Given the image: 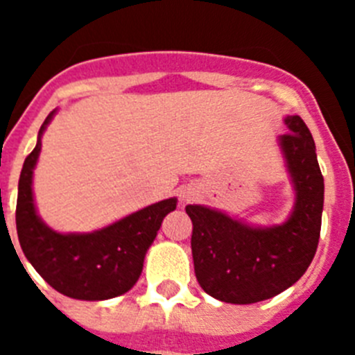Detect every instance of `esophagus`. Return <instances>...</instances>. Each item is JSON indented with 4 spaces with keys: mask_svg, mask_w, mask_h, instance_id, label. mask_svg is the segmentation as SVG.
Returning a JSON list of instances; mask_svg holds the SVG:
<instances>
[{
    "mask_svg": "<svg viewBox=\"0 0 355 355\" xmlns=\"http://www.w3.org/2000/svg\"><path fill=\"white\" fill-rule=\"evenodd\" d=\"M180 197L183 202H188V200H192L193 197H196V192H192V190H184V192H181Z\"/></svg>",
    "mask_w": 355,
    "mask_h": 355,
    "instance_id": "esophagus-1",
    "label": "esophagus"
}]
</instances>
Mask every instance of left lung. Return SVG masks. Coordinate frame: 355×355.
Segmentation results:
<instances>
[{
	"mask_svg": "<svg viewBox=\"0 0 355 355\" xmlns=\"http://www.w3.org/2000/svg\"><path fill=\"white\" fill-rule=\"evenodd\" d=\"M288 133L277 139L295 192L283 224L252 225L220 209L188 205L192 256L200 288L227 304H254L293 286L318 247L324 178L311 133L299 115L284 119Z\"/></svg>",
	"mask_w": 355,
	"mask_h": 355,
	"instance_id": "left-lung-1",
	"label": "left lung"
}]
</instances>
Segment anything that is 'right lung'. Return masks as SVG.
Returning a JSON list of instances; mask_svg holds the SVG:
<instances>
[{
  "label": "right lung",
  "mask_w": 355,
  "mask_h": 355,
  "mask_svg": "<svg viewBox=\"0 0 355 355\" xmlns=\"http://www.w3.org/2000/svg\"><path fill=\"white\" fill-rule=\"evenodd\" d=\"M46 117L35 149L24 159L19 178L15 225L21 249L49 286L78 300H108L124 295L139 281L144 259L163 218L174 211L178 199L159 200L122 216L92 233H60L37 213L33 171L42 149V135L55 117Z\"/></svg>",
  "instance_id": "add662e5"
}]
</instances>
